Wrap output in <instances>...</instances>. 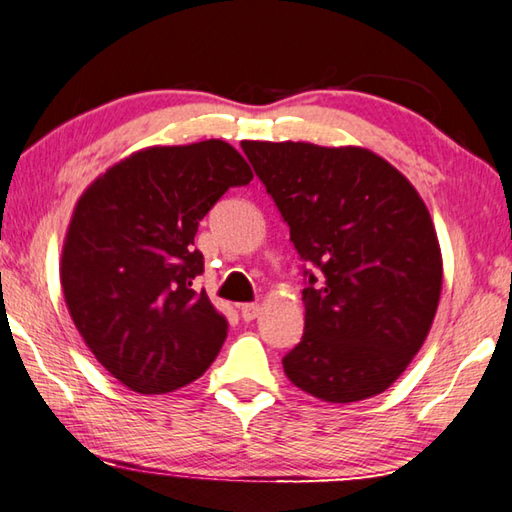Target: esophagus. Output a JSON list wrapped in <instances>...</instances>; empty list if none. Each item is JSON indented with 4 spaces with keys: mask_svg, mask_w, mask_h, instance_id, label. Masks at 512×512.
Returning <instances> with one entry per match:
<instances>
[{
    "mask_svg": "<svg viewBox=\"0 0 512 512\" xmlns=\"http://www.w3.org/2000/svg\"><path fill=\"white\" fill-rule=\"evenodd\" d=\"M239 313H241V318H244L246 322L255 320L257 315H259V304H255V302H246V304H241V306H239Z\"/></svg>",
    "mask_w": 512,
    "mask_h": 512,
    "instance_id": "esophagus-1",
    "label": "esophagus"
}]
</instances>
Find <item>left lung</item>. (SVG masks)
Listing matches in <instances>:
<instances>
[{
	"instance_id": "1",
	"label": "left lung",
	"mask_w": 512,
	"mask_h": 512,
	"mask_svg": "<svg viewBox=\"0 0 512 512\" xmlns=\"http://www.w3.org/2000/svg\"><path fill=\"white\" fill-rule=\"evenodd\" d=\"M304 268V333L288 380L327 403L394 383L423 347L443 284L441 248L414 185L365 147L244 141Z\"/></svg>"
}]
</instances>
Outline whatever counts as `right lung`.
Returning a JSON list of instances; mask_svg holds the SVG:
<instances>
[{"mask_svg":"<svg viewBox=\"0 0 512 512\" xmlns=\"http://www.w3.org/2000/svg\"><path fill=\"white\" fill-rule=\"evenodd\" d=\"M253 181L219 138L147 147L82 192L62 246L71 320L111 376L138 394L197 380L224 345L228 322L192 280L199 221L228 188Z\"/></svg>","mask_w":512,"mask_h":512,"instance_id":"1","label":"right lung"}]
</instances>
